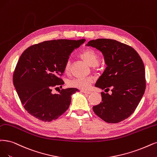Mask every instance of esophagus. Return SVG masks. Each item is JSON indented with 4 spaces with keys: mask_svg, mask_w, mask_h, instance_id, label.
<instances>
[{
    "mask_svg": "<svg viewBox=\"0 0 157 157\" xmlns=\"http://www.w3.org/2000/svg\"><path fill=\"white\" fill-rule=\"evenodd\" d=\"M81 92H83V93L86 94H91V92H90V91H86V90H81Z\"/></svg>",
    "mask_w": 157,
    "mask_h": 157,
    "instance_id": "34e87169",
    "label": "esophagus"
}]
</instances>
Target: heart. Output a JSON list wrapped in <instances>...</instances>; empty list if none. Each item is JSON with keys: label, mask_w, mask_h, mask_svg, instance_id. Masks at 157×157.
<instances>
[{"label": "heart", "mask_w": 157, "mask_h": 157, "mask_svg": "<svg viewBox=\"0 0 157 157\" xmlns=\"http://www.w3.org/2000/svg\"><path fill=\"white\" fill-rule=\"evenodd\" d=\"M80 57L90 67H95L99 63V57L96 52L91 49H86L80 54ZM71 71V63L70 61H67L64 67V72L68 74ZM92 78H75L72 79L68 82V85L72 87L79 89L86 90L89 89L91 83H92Z\"/></svg>", "instance_id": "heart-1"}]
</instances>
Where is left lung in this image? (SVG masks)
I'll list each match as a JSON object with an SVG mask.
<instances>
[{
  "label": "left lung",
  "instance_id": "left-lung-1",
  "mask_svg": "<svg viewBox=\"0 0 157 157\" xmlns=\"http://www.w3.org/2000/svg\"><path fill=\"white\" fill-rule=\"evenodd\" d=\"M86 46L101 52L107 65L95 86L112 91L111 94L101 92V102L93 111L107 123L120 122L133 113L144 94V63L134 48L116 40L97 39Z\"/></svg>",
  "mask_w": 157,
  "mask_h": 157
}]
</instances>
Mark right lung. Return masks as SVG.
I'll use <instances>...</instances> for the list:
<instances>
[{"label":"right lung","mask_w":157,"mask_h":157,"mask_svg":"<svg viewBox=\"0 0 157 157\" xmlns=\"http://www.w3.org/2000/svg\"><path fill=\"white\" fill-rule=\"evenodd\" d=\"M85 39H57L44 41L26 49L17 62L13 81L15 90L25 109L33 117L50 121L61 116L68 109L71 96L79 91L75 88H62L59 78L72 52Z\"/></svg>","instance_id":"obj_1"}]
</instances>
